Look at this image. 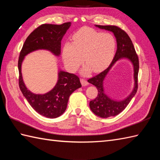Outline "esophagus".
Returning a JSON list of instances; mask_svg holds the SVG:
<instances>
[{
  "instance_id": "34e87169",
  "label": "esophagus",
  "mask_w": 160,
  "mask_h": 160,
  "mask_svg": "<svg viewBox=\"0 0 160 160\" xmlns=\"http://www.w3.org/2000/svg\"><path fill=\"white\" fill-rule=\"evenodd\" d=\"M81 84H82V86H87L89 84V82L85 79H81Z\"/></svg>"
}]
</instances>
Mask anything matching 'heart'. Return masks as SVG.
Listing matches in <instances>:
<instances>
[{
  "instance_id": "b5f03b06",
  "label": "heart",
  "mask_w": 160,
  "mask_h": 160,
  "mask_svg": "<svg viewBox=\"0 0 160 160\" xmlns=\"http://www.w3.org/2000/svg\"><path fill=\"white\" fill-rule=\"evenodd\" d=\"M72 42L64 43L62 59L68 69L75 71L83 61L87 66L82 73L91 69L98 72L107 68L115 56L116 40L109 33H102L93 29L83 28L72 36Z\"/></svg>"
}]
</instances>
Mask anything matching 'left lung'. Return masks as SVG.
I'll list each match as a JSON object with an SVG mask.
<instances>
[{"instance_id": "1", "label": "left lung", "mask_w": 160, "mask_h": 160, "mask_svg": "<svg viewBox=\"0 0 160 160\" xmlns=\"http://www.w3.org/2000/svg\"><path fill=\"white\" fill-rule=\"evenodd\" d=\"M96 28L109 31L116 38L117 51L111 64L107 69L97 76L88 80V82L93 84L98 89V96L96 99L90 101L89 107L93 113L102 118L115 116L127 107L131 99L135 96L138 91V76L139 71V60L135 52L134 46L128 34L120 28L113 25H98ZM126 59L130 61L134 67V87L131 93L124 99L117 101L112 99L105 93L103 81L111 68L117 61Z\"/></svg>"}]
</instances>
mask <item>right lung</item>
Masks as SVG:
<instances>
[{"label":"right lung","mask_w":160,"mask_h":160,"mask_svg":"<svg viewBox=\"0 0 160 160\" xmlns=\"http://www.w3.org/2000/svg\"><path fill=\"white\" fill-rule=\"evenodd\" d=\"M71 24L69 22L62 25L44 24L40 25L30 33L20 53L18 67L20 91L37 113L48 118H56L64 113L70 95L82 87L80 78L76 75L59 69L57 82L52 90L44 94L33 93L27 88L23 81L22 63L27 55L37 50H47L54 56H60L61 40Z\"/></svg>","instance_id":"right-lung-1"}]
</instances>
